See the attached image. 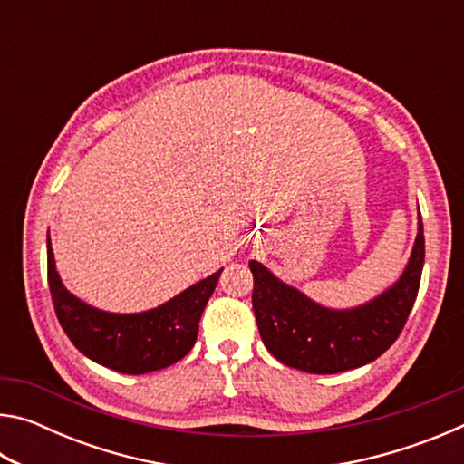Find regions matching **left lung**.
<instances>
[{
  "label": "left lung",
  "mask_w": 464,
  "mask_h": 464,
  "mask_svg": "<svg viewBox=\"0 0 464 464\" xmlns=\"http://www.w3.org/2000/svg\"><path fill=\"white\" fill-rule=\"evenodd\" d=\"M423 256L420 218V233L403 276L372 303L350 311L319 307L251 260V304L264 345L282 364L311 374H335L372 362L403 332L420 290Z\"/></svg>",
  "instance_id": "left-lung-1"
}]
</instances>
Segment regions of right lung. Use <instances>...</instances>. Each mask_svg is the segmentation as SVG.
<instances>
[{
    "mask_svg": "<svg viewBox=\"0 0 464 464\" xmlns=\"http://www.w3.org/2000/svg\"><path fill=\"white\" fill-rule=\"evenodd\" d=\"M49 288L57 319L69 340L93 362L122 374H145L176 364L192 350L198 321L221 272L196 282L161 307L114 315L82 303L61 285L54 270L51 241L46 239Z\"/></svg>",
    "mask_w": 464,
    "mask_h": 464,
    "instance_id": "add662e5",
    "label": "right lung"
}]
</instances>
